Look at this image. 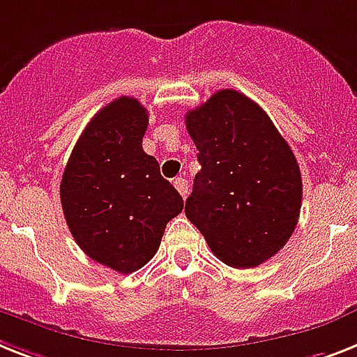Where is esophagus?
Returning <instances> with one entry per match:
<instances>
[{"label": "esophagus", "mask_w": 357, "mask_h": 357, "mask_svg": "<svg viewBox=\"0 0 357 357\" xmlns=\"http://www.w3.org/2000/svg\"><path fill=\"white\" fill-rule=\"evenodd\" d=\"M174 187L178 188V192L183 196V198H187V192H188V187H187V181H185L183 178H176V181H174Z\"/></svg>", "instance_id": "esophagus-1"}]
</instances>
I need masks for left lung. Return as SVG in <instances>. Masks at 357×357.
<instances>
[{"label":"left lung","instance_id":"1","mask_svg":"<svg viewBox=\"0 0 357 357\" xmlns=\"http://www.w3.org/2000/svg\"><path fill=\"white\" fill-rule=\"evenodd\" d=\"M185 123L202 165L185 214L222 262L257 268L299 222L297 159L268 113L234 89L216 91Z\"/></svg>","mask_w":357,"mask_h":357}]
</instances>
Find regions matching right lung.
Returning a JSON list of instances; mask_svg holds the SVG:
<instances>
[{"mask_svg":"<svg viewBox=\"0 0 357 357\" xmlns=\"http://www.w3.org/2000/svg\"><path fill=\"white\" fill-rule=\"evenodd\" d=\"M149 112L119 97L89 121L69 155L60 202L75 242L95 262L128 275L158 253L183 198L143 150Z\"/></svg>","mask_w":357,"mask_h":357,"instance_id":"right-lung-1","label":"right lung"}]
</instances>
